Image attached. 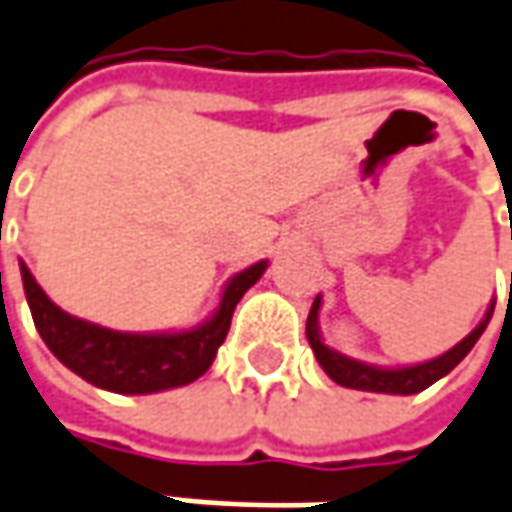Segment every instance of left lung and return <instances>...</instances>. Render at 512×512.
Segmentation results:
<instances>
[{
    "label": "left lung",
    "mask_w": 512,
    "mask_h": 512,
    "mask_svg": "<svg viewBox=\"0 0 512 512\" xmlns=\"http://www.w3.org/2000/svg\"><path fill=\"white\" fill-rule=\"evenodd\" d=\"M320 306H323V297L317 294L314 297V306L309 311V320H306V337H309L311 351L320 362V368L326 371L328 377L334 379L337 385L343 388H354V391H371V394H399V397H408V394H419L425 391L428 385H433L436 379H442L450 374L459 362L465 360L470 354V348L476 345V340L482 337V331L493 317V306L487 309L485 320L467 334L465 340L453 345L450 351L433 357L428 362H416V365H402V368H382V365H371V362L354 360V357H345L340 351L328 348L320 337Z\"/></svg>",
    "instance_id": "obj_1"
}]
</instances>
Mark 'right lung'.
Wrapping results in <instances>:
<instances>
[{
	"label": "right lung",
	"mask_w": 512,
	"mask_h": 512,
	"mask_svg": "<svg viewBox=\"0 0 512 512\" xmlns=\"http://www.w3.org/2000/svg\"><path fill=\"white\" fill-rule=\"evenodd\" d=\"M266 266L269 260H260L229 277L218 309L201 326L133 334L96 326L62 311L42 291L25 263H19L33 323L53 357L90 385L113 394H158L203 377L229 334L240 297L255 286Z\"/></svg>",
	"instance_id": "obj_1"
}]
</instances>
